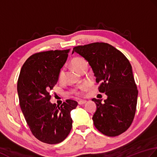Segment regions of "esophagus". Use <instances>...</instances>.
Wrapping results in <instances>:
<instances>
[{"label": "esophagus", "mask_w": 157, "mask_h": 157, "mask_svg": "<svg viewBox=\"0 0 157 157\" xmlns=\"http://www.w3.org/2000/svg\"><path fill=\"white\" fill-rule=\"evenodd\" d=\"M86 102H87V100H80L79 101H78V104H84L85 103H86Z\"/></svg>", "instance_id": "obj_1"}]
</instances>
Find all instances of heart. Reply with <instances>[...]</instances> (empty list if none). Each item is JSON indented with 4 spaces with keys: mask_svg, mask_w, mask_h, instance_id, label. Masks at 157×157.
<instances>
[{
    "mask_svg": "<svg viewBox=\"0 0 157 157\" xmlns=\"http://www.w3.org/2000/svg\"><path fill=\"white\" fill-rule=\"evenodd\" d=\"M71 64L73 68L76 69L77 71L82 72V71L85 68H87V62L84 58L81 57H76L75 58L73 59L71 62ZM65 77V70L64 69H62L59 71V75H58V80L59 81H62ZM89 86V84L87 82L84 83L81 85L78 86V87L75 89L74 92L77 95H81L82 94V91L84 90L85 88H87Z\"/></svg>",
    "mask_w": 157,
    "mask_h": 157,
    "instance_id": "obj_1",
    "label": "heart"
}]
</instances>
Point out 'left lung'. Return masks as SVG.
Listing matches in <instances>:
<instances>
[{
  "instance_id": "obj_1",
  "label": "left lung",
  "mask_w": 157,
  "mask_h": 157,
  "mask_svg": "<svg viewBox=\"0 0 157 157\" xmlns=\"http://www.w3.org/2000/svg\"><path fill=\"white\" fill-rule=\"evenodd\" d=\"M91 66L98 90L108 98H93L97 110L93 116L95 127L105 136L114 137L128 129L135 117L138 91L132 65L124 54L111 44L94 43L73 48Z\"/></svg>"
}]
</instances>
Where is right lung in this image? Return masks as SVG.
<instances>
[{
  "mask_svg": "<svg viewBox=\"0 0 157 157\" xmlns=\"http://www.w3.org/2000/svg\"><path fill=\"white\" fill-rule=\"evenodd\" d=\"M69 52L33 54L22 66L17 81L19 101L28 125L36 138L49 144L60 143L68 136L72 126L70 112L78 105L70 99L61 105L49 101L50 91L56 85Z\"/></svg>",
  "mask_w": 157,
  "mask_h": 157,
  "instance_id": "obj_1",
  "label": "right lung"
}]
</instances>
